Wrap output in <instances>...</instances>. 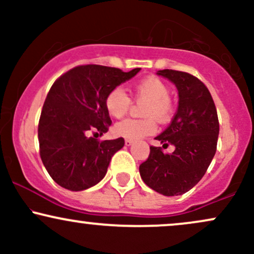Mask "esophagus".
Masks as SVG:
<instances>
[{"instance_id":"34e87169","label":"esophagus","mask_w":254,"mask_h":254,"mask_svg":"<svg viewBox=\"0 0 254 254\" xmlns=\"http://www.w3.org/2000/svg\"><path fill=\"white\" fill-rule=\"evenodd\" d=\"M132 143H133L132 139H125V145H127V147H129V145H131Z\"/></svg>"}]
</instances>
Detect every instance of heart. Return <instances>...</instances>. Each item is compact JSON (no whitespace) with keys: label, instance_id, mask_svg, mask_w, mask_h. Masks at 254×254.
<instances>
[{"label":"heart","instance_id":"1","mask_svg":"<svg viewBox=\"0 0 254 254\" xmlns=\"http://www.w3.org/2000/svg\"><path fill=\"white\" fill-rule=\"evenodd\" d=\"M133 94L138 100L147 101L142 115L144 119L127 118L115 125V132L127 139H138L156 131L157 119L165 123L173 113V101L170 98V87L161 78L145 77L133 84ZM131 99L122 87L110 90L105 99V106L110 116L122 118L130 109Z\"/></svg>","mask_w":254,"mask_h":254}]
</instances>
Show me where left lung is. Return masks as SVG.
Wrapping results in <instances>:
<instances>
[{
  "instance_id": "1",
  "label": "left lung",
  "mask_w": 254,
  "mask_h": 254,
  "mask_svg": "<svg viewBox=\"0 0 254 254\" xmlns=\"http://www.w3.org/2000/svg\"><path fill=\"white\" fill-rule=\"evenodd\" d=\"M177 86L178 110L171 124L155 138L162 147L176 150L165 154L161 147H150L148 159L139 165L145 185L165 196H178L191 190L202 179L216 153L218 117L214 100L199 78L185 71L164 69L157 72Z\"/></svg>"
}]
</instances>
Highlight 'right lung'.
<instances>
[{
	"instance_id": "obj_1",
	"label": "right lung",
	"mask_w": 254,
	"mask_h": 254,
	"mask_svg": "<svg viewBox=\"0 0 254 254\" xmlns=\"http://www.w3.org/2000/svg\"><path fill=\"white\" fill-rule=\"evenodd\" d=\"M141 69L83 64L55 81L46 95L38 124L39 154L52 179L64 189L82 191L105 177L111 157L124 138L100 141L112 124L105 106L110 90ZM92 132L95 135L89 137Z\"/></svg>"
}]
</instances>
